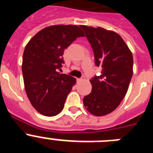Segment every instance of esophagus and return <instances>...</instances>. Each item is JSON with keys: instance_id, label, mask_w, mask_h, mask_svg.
Instances as JSON below:
<instances>
[{"instance_id": "34e87169", "label": "esophagus", "mask_w": 153, "mask_h": 153, "mask_svg": "<svg viewBox=\"0 0 153 153\" xmlns=\"http://www.w3.org/2000/svg\"><path fill=\"white\" fill-rule=\"evenodd\" d=\"M84 80V77H82V78H79V79H77V81L78 82H80V81H83Z\"/></svg>"}]
</instances>
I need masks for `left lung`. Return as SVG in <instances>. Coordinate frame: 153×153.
Here are the masks:
<instances>
[{"mask_svg":"<svg viewBox=\"0 0 153 153\" xmlns=\"http://www.w3.org/2000/svg\"><path fill=\"white\" fill-rule=\"evenodd\" d=\"M94 53L95 64L102 74L90 79L92 91L83 98L91 114L102 117L112 113L123 100L132 76V52L117 33L102 27L79 25Z\"/></svg>","mask_w":153,"mask_h":153,"instance_id":"obj_1","label":"left lung"}]
</instances>
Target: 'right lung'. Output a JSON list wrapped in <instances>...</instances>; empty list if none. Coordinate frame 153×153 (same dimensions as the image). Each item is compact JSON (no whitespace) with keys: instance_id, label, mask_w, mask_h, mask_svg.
Listing matches in <instances>:
<instances>
[{"instance_id":"1","label":"right lung","mask_w":153,"mask_h":153,"mask_svg":"<svg viewBox=\"0 0 153 153\" xmlns=\"http://www.w3.org/2000/svg\"><path fill=\"white\" fill-rule=\"evenodd\" d=\"M79 36L84 33L76 25H53L39 31L25 47L24 88L31 105L40 114L54 117L62 111L76 79L58 70L64 63V50Z\"/></svg>"}]
</instances>
